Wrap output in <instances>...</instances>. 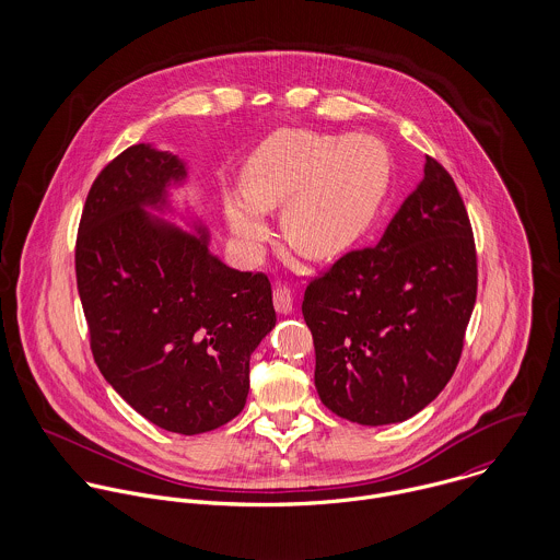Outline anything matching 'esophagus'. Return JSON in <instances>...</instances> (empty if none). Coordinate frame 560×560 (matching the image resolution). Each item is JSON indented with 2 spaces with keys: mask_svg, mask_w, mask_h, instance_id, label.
Segmentation results:
<instances>
[{
  "mask_svg": "<svg viewBox=\"0 0 560 560\" xmlns=\"http://www.w3.org/2000/svg\"><path fill=\"white\" fill-rule=\"evenodd\" d=\"M273 306L280 315H289L293 311V295L284 284H276L273 289Z\"/></svg>",
  "mask_w": 560,
  "mask_h": 560,
  "instance_id": "1",
  "label": "esophagus"
}]
</instances>
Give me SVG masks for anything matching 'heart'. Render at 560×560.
Returning <instances> with one entry per match:
<instances>
[{
	"label": "heart",
	"mask_w": 560,
	"mask_h": 560,
	"mask_svg": "<svg viewBox=\"0 0 560 560\" xmlns=\"http://www.w3.org/2000/svg\"><path fill=\"white\" fill-rule=\"evenodd\" d=\"M388 176V153L373 138L278 131L245 163V202L229 200V226L249 252H258L269 235L258 213L287 205L282 229L289 243L315 258L334 256L366 231Z\"/></svg>",
	"instance_id": "obj_1"
}]
</instances>
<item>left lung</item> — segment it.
I'll list each match as a JSON object with an SVG mask.
<instances>
[{
    "label": "left lung",
    "instance_id": "1",
    "mask_svg": "<svg viewBox=\"0 0 560 560\" xmlns=\"http://www.w3.org/2000/svg\"><path fill=\"white\" fill-rule=\"evenodd\" d=\"M477 247L446 167L424 178L375 247L351 249L306 287L315 386L336 416L402 422L453 377L477 302Z\"/></svg>",
    "mask_w": 560,
    "mask_h": 560
}]
</instances>
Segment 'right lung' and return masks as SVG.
I'll list each match as a JSON object with an SVG mask.
<instances>
[{
  "label": "right lung",
  "mask_w": 560,
  "mask_h": 560,
  "mask_svg": "<svg viewBox=\"0 0 560 560\" xmlns=\"http://www.w3.org/2000/svg\"><path fill=\"white\" fill-rule=\"evenodd\" d=\"M185 163L136 144L94 178L75 273L94 362L107 384L165 431L196 435L247 399L249 355L276 325L271 282L237 271L142 207L165 205Z\"/></svg>",
  "instance_id": "obj_1"
}]
</instances>
